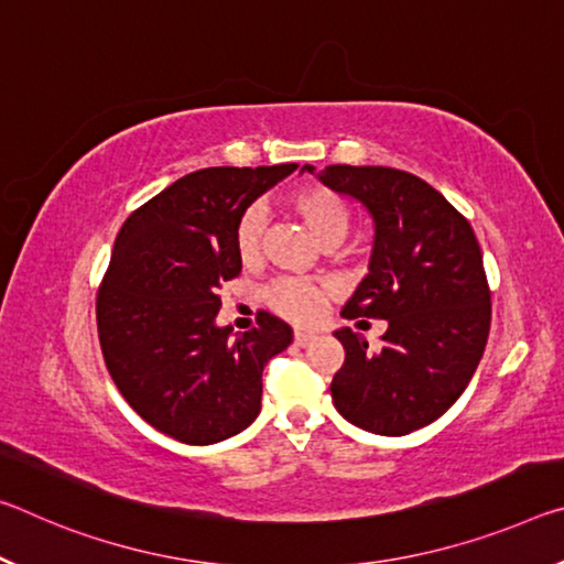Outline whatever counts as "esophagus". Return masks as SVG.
<instances>
[{"label": "esophagus", "instance_id": "1", "mask_svg": "<svg viewBox=\"0 0 564 564\" xmlns=\"http://www.w3.org/2000/svg\"><path fill=\"white\" fill-rule=\"evenodd\" d=\"M311 341H316V334L314 330H296V334H293V344L296 346H308Z\"/></svg>", "mask_w": 564, "mask_h": 564}]
</instances>
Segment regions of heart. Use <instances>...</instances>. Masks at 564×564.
I'll return each mask as SVG.
<instances>
[{
  "instance_id": "b5f03b06",
  "label": "heart",
  "mask_w": 564,
  "mask_h": 564,
  "mask_svg": "<svg viewBox=\"0 0 564 564\" xmlns=\"http://www.w3.org/2000/svg\"><path fill=\"white\" fill-rule=\"evenodd\" d=\"M291 205L324 246H338L351 228V213L338 193L324 185H303L291 193ZM268 213L261 203L248 205L236 223V250L243 263H253L261 256ZM328 289L306 279H281L268 289V303L281 316L308 324L324 311Z\"/></svg>"
}]
</instances>
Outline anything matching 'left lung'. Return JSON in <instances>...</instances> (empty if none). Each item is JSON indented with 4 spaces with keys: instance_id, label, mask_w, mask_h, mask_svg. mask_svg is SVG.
Wrapping results in <instances>:
<instances>
[{
    "instance_id": "left-lung-1",
    "label": "left lung",
    "mask_w": 564,
    "mask_h": 564,
    "mask_svg": "<svg viewBox=\"0 0 564 564\" xmlns=\"http://www.w3.org/2000/svg\"><path fill=\"white\" fill-rule=\"evenodd\" d=\"M316 175L371 213L369 273L344 318H387L381 348L338 328L346 359L330 399L346 422L404 436L440 419L467 389L485 354L491 303L469 220L422 177L381 165H328Z\"/></svg>"
}]
</instances>
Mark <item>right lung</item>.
I'll list each match as a JSON object with an SVG mask.
<instances>
[{
    "label": "right lung",
    "mask_w": 564,
    "mask_h": 564,
    "mask_svg": "<svg viewBox=\"0 0 564 564\" xmlns=\"http://www.w3.org/2000/svg\"><path fill=\"white\" fill-rule=\"evenodd\" d=\"M205 167L167 185L122 223L97 291L107 371L150 426L183 444L228 440L261 411L263 366L293 341L285 321L216 326L220 283L240 273L236 223L296 170Z\"/></svg>",
    "instance_id": "right-lung-1"
}]
</instances>
